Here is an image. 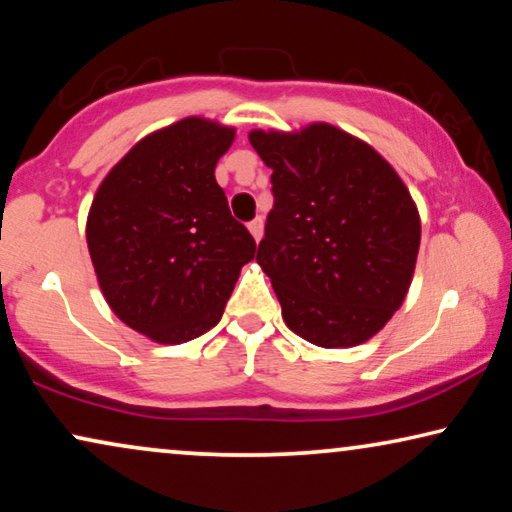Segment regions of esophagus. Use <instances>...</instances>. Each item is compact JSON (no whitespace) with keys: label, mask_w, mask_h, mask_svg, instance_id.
Segmentation results:
<instances>
[{"label":"esophagus","mask_w":512,"mask_h":512,"mask_svg":"<svg viewBox=\"0 0 512 512\" xmlns=\"http://www.w3.org/2000/svg\"><path fill=\"white\" fill-rule=\"evenodd\" d=\"M249 233L254 235L256 242H261V237H263V219H261V216H256V219L249 223Z\"/></svg>","instance_id":"1"}]
</instances>
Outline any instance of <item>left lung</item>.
I'll list each match as a JSON object with an SVG mask.
<instances>
[{"instance_id":"1","label":"left lung","mask_w":512,"mask_h":512,"mask_svg":"<svg viewBox=\"0 0 512 512\" xmlns=\"http://www.w3.org/2000/svg\"><path fill=\"white\" fill-rule=\"evenodd\" d=\"M275 205L256 263L286 326L324 349L380 333L408 296L422 221L398 172L331 123L251 130Z\"/></svg>"}]
</instances>
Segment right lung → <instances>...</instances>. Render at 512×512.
<instances>
[{
  "label": "right lung",
  "instance_id": "obj_1",
  "mask_svg": "<svg viewBox=\"0 0 512 512\" xmlns=\"http://www.w3.org/2000/svg\"><path fill=\"white\" fill-rule=\"evenodd\" d=\"M233 139V125L181 118L139 139L90 205L86 240L102 296L125 326L160 345L219 324L256 254L214 177Z\"/></svg>",
  "mask_w": 512,
  "mask_h": 512
}]
</instances>
